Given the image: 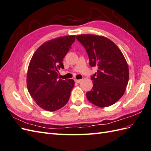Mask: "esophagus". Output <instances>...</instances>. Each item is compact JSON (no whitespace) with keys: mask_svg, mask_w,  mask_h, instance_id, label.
Masks as SVG:
<instances>
[{"mask_svg":"<svg viewBox=\"0 0 151 151\" xmlns=\"http://www.w3.org/2000/svg\"><path fill=\"white\" fill-rule=\"evenodd\" d=\"M74 81H75L76 83H79L81 82V79H75Z\"/></svg>","mask_w":151,"mask_h":151,"instance_id":"34e87169","label":"esophagus"}]
</instances>
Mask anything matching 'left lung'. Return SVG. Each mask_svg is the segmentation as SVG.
<instances>
[{"instance_id": "1", "label": "left lung", "mask_w": 151, "mask_h": 151, "mask_svg": "<svg viewBox=\"0 0 151 151\" xmlns=\"http://www.w3.org/2000/svg\"><path fill=\"white\" fill-rule=\"evenodd\" d=\"M76 39L84 47L89 65L96 67L91 76L93 88L86 92L88 100L99 107H108L122 97L129 81V68L122 52L112 41L104 36L81 35Z\"/></svg>"}]
</instances>
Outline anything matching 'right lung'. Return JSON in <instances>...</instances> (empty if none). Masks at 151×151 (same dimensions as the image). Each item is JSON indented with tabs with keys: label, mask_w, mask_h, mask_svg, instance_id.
Wrapping results in <instances>:
<instances>
[{
	"label": "right lung",
	"mask_w": 151,
	"mask_h": 151,
	"mask_svg": "<svg viewBox=\"0 0 151 151\" xmlns=\"http://www.w3.org/2000/svg\"><path fill=\"white\" fill-rule=\"evenodd\" d=\"M76 36L51 40L36 50L29 65L27 85L29 93L40 108L49 111L67 103L74 86L73 79H59L63 58L71 49Z\"/></svg>",
	"instance_id": "obj_1"
}]
</instances>
